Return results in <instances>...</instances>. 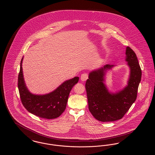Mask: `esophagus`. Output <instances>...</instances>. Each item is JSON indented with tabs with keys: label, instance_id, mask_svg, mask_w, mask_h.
Instances as JSON below:
<instances>
[{
	"label": "esophagus",
	"instance_id": "esophagus-1",
	"mask_svg": "<svg viewBox=\"0 0 155 155\" xmlns=\"http://www.w3.org/2000/svg\"><path fill=\"white\" fill-rule=\"evenodd\" d=\"M88 74L86 73H84V74H81V80L82 81H85L88 79Z\"/></svg>",
	"mask_w": 155,
	"mask_h": 155
}]
</instances>
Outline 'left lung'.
<instances>
[{
    "instance_id": "obj_1",
    "label": "left lung",
    "mask_w": 155,
    "mask_h": 155,
    "mask_svg": "<svg viewBox=\"0 0 155 155\" xmlns=\"http://www.w3.org/2000/svg\"><path fill=\"white\" fill-rule=\"evenodd\" d=\"M125 61L130 68L127 85L123 89L113 93L109 91L105 77L114 65L106 64L91 71L85 83L89 110L96 120L108 122L122 118L137 96L142 72L136 54L130 47L126 48Z\"/></svg>"
}]
</instances>
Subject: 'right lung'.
<instances>
[{"label":"right lung","mask_w":155,"mask_h":155,"mask_svg":"<svg viewBox=\"0 0 155 155\" xmlns=\"http://www.w3.org/2000/svg\"><path fill=\"white\" fill-rule=\"evenodd\" d=\"M20 63L18 77V88L23 106L30 113L38 117L46 119H53L59 117L66 108L70 92L78 82L79 77L63 82L51 92L45 95H36L30 92L24 79L22 63Z\"/></svg>","instance_id":"add662e5"}]
</instances>
